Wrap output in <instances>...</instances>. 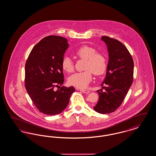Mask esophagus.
<instances>
[{"label": "esophagus", "mask_w": 156, "mask_h": 156, "mask_svg": "<svg viewBox=\"0 0 156 156\" xmlns=\"http://www.w3.org/2000/svg\"><path fill=\"white\" fill-rule=\"evenodd\" d=\"M80 91H81L82 92H83V93L87 94H89V92H90L89 90H85V89H80Z\"/></svg>", "instance_id": "esophagus-1"}]
</instances>
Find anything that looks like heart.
<instances>
[{
	"label": "heart",
	"mask_w": 156,
	"mask_h": 156,
	"mask_svg": "<svg viewBox=\"0 0 156 156\" xmlns=\"http://www.w3.org/2000/svg\"><path fill=\"white\" fill-rule=\"evenodd\" d=\"M94 47L89 45H82L75 52V55L81 59H85V69L86 71L75 73L68 78V83L70 85L80 89H85L92 80V73L99 76L105 73L108 67V61L105 55L100 52H97ZM62 68L67 73H71L74 70V64L69 57L63 58Z\"/></svg>",
	"instance_id": "heart-1"
}]
</instances>
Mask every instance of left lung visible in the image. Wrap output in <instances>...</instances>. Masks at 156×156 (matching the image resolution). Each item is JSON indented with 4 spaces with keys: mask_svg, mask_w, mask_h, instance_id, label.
<instances>
[{
    "mask_svg": "<svg viewBox=\"0 0 156 156\" xmlns=\"http://www.w3.org/2000/svg\"><path fill=\"white\" fill-rule=\"evenodd\" d=\"M101 40L106 44L109 52V61L106 76L97 90L99 100L94 107L95 111L106 114L115 111L125 99L133 81V58L126 47L118 40L108 36Z\"/></svg>",
    "mask_w": 156,
    "mask_h": 156,
    "instance_id": "1",
    "label": "left lung"
}]
</instances>
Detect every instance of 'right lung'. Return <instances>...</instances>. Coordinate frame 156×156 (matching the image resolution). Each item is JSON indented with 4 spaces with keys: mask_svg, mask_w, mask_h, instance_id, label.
<instances>
[{
    "mask_svg": "<svg viewBox=\"0 0 156 156\" xmlns=\"http://www.w3.org/2000/svg\"><path fill=\"white\" fill-rule=\"evenodd\" d=\"M68 46L64 37H44L33 47L26 62V89L37 109L46 115L63 111L75 91L73 87L54 89L64 81L61 63Z\"/></svg>",
    "mask_w": 156,
    "mask_h": 156,
    "instance_id": "1",
    "label": "right lung"
}]
</instances>
